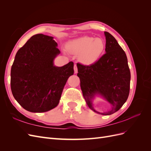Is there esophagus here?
<instances>
[{
  "instance_id": "1",
  "label": "esophagus",
  "mask_w": 151,
  "mask_h": 151,
  "mask_svg": "<svg viewBox=\"0 0 151 151\" xmlns=\"http://www.w3.org/2000/svg\"><path fill=\"white\" fill-rule=\"evenodd\" d=\"M74 73H75V74H77V67L76 65H74Z\"/></svg>"
}]
</instances>
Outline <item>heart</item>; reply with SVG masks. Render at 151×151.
Listing matches in <instances>:
<instances>
[{
	"mask_svg": "<svg viewBox=\"0 0 151 151\" xmlns=\"http://www.w3.org/2000/svg\"><path fill=\"white\" fill-rule=\"evenodd\" d=\"M68 51L79 55L80 61L86 65L96 62L105 48L104 40L101 38L84 36L72 41L67 45Z\"/></svg>",
	"mask_w": 151,
	"mask_h": 151,
	"instance_id": "obj_1",
	"label": "heart"
}]
</instances>
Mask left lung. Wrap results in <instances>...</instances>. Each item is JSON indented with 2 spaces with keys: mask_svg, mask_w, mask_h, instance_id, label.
<instances>
[{
  "mask_svg": "<svg viewBox=\"0 0 151 151\" xmlns=\"http://www.w3.org/2000/svg\"><path fill=\"white\" fill-rule=\"evenodd\" d=\"M106 37L105 53L98 61L89 65L77 63V76L81 81L83 96L90 109L93 98L101 95L111 104L109 111L101 115H109L119 110L129 97L130 84V71L125 52L116 39L104 31Z\"/></svg>",
  "mask_w": 151,
  "mask_h": 151,
  "instance_id": "obj_1",
  "label": "left lung"
}]
</instances>
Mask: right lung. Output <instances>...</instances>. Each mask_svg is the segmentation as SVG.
<instances>
[{"instance_id": "right-lung-1", "label": "right lung", "mask_w": 151, "mask_h": 151, "mask_svg": "<svg viewBox=\"0 0 151 151\" xmlns=\"http://www.w3.org/2000/svg\"><path fill=\"white\" fill-rule=\"evenodd\" d=\"M52 36H31L18 50L11 67V88L14 98L26 110L43 113L55 108L63 88L74 74V63L56 67L60 53Z\"/></svg>"}]
</instances>
